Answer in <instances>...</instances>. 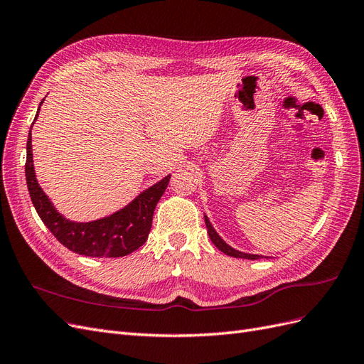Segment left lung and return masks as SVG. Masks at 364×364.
Returning a JSON list of instances; mask_svg holds the SVG:
<instances>
[{
    "label": "left lung",
    "mask_w": 364,
    "mask_h": 364,
    "mask_svg": "<svg viewBox=\"0 0 364 364\" xmlns=\"http://www.w3.org/2000/svg\"><path fill=\"white\" fill-rule=\"evenodd\" d=\"M205 225H206V229H208V235H209V238H211L214 246H215L218 250H222L223 253H226V255L235 257V258H246V259H259V258H262L261 255H252V253H243V252L235 250L234 247H230L229 245H226L225 241H223L222 238H220V235L215 232V229L213 228L211 222H209L206 215H205Z\"/></svg>",
    "instance_id": "8db88e82"
}]
</instances>
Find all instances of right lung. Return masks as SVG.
Segmentation results:
<instances>
[{"instance_id":"add662e5","label":"right lung","mask_w":364,"mask_h":364,"mask_svg":"<svg viewBox=\"0 0 364 364\" xmlns=\"http://www.w3.org/2000/svg\"><path fill=\"white\" fill-rule=\"evenodd\" d=\"M39 109L35 119H33V124H35L39 115ZM171 174L165 176L162 181L151 185L146 191H142L136 199L132 200L127 206L119 209L112 215L87 223L70 222V220L56 211L48 196L42 191L36 181L35 167H33L30 127L27 139L26 179L33 206H35L43 225L50 229V232L65 247L79 253V255L92 258H118L129 255V253L135 252L138 247L144 245L151 228L153 213H155L161 196L167 190Z\"/></svg>"}]
</instances>
